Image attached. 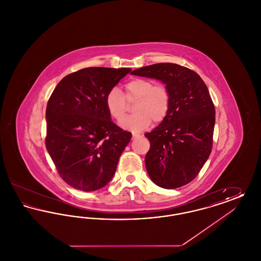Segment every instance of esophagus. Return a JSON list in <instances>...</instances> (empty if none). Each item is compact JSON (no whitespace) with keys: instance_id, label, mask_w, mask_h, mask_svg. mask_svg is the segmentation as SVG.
<instances>
[{"instance_id":"esophagus-1","label":"esophagus","mask_w":261,"mask_h":261,"mask_svg":"<svg viewBox=\"0 0 261 261\" xmlns=\"http://www.w3.org/2000/svg\"><path fill=\"white\" fill-rule=\"evenodd\" d=\"M139 137H141V135L136 134V133H133V134H132V139H137V138H139Z\"/></svg>"}]
</instances>
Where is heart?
Listing matches in <instances>:
<instances>
[{
  "instance_id": "b5f03b06",
  "label": "heart",
  "mask_w": 261,
  "mask_h": 261,
  "mask_svg": "<svg viewBox=\"0 0 261 261\" xmlns=\"http://www.w3.org/2000/svg\"><path fill=\"white\" fill-rule=\"evenodd\" d=\"M136 101L134 114L121 122L125 130L134 133L144 131L153 123H161L167 116L170 106V92L164 85H154L145 78H134L125 85L124 94L117 88H112L106 97V107L110 115L116 121H121L128 110V103Z\"/></svg>"
}]
</instances>
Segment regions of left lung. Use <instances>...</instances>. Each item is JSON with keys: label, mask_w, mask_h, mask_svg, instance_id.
<instances>
[{"label": "left lung", "mask_w": 261, "mask_h": 261, "mask_svg": "<svg viewBox=\"0 0 261 261\" xmlns=\"http://www.w3.org/2000/svg\"><path fill=\"white\" fill-rule=\"evenodd\" d=\"M131 74L161 80L171 96L170 110L151 132L145 164L151 181L164 189L187 185L199 174L212 149L215 109L203 80L176 63H155Z\"/></svg>", "instance_id": "8db88e82"}]
</instances>
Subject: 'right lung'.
I'll return each instance as SVG.
<instances>
[{"label":"right lung","instance_id":"1","mask_svg":"<svg viewBox=\"0 0 261 261\" xmlns=\"http://www.w3.org/2000/svg\"><path fill=\"white\" fill-rule=\"evenodd\" d=\"M130 68L88 67L62 78L46 110V148L62 180L84 191L106 186L132 134L112 122L106 97Z\"/></svg>","mask_w":261,"mask_h":261}]
</instances>
